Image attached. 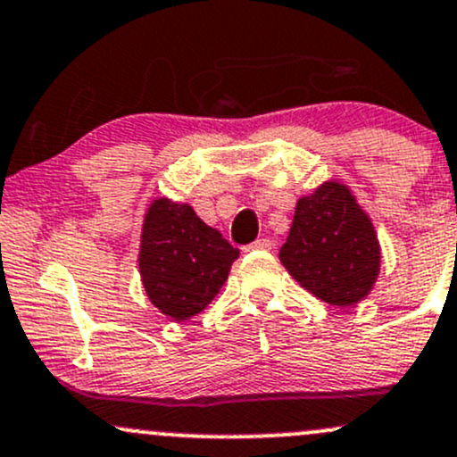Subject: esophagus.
Segmentation results:
<instances>
[{
    "label": "esophagus",
    "instance_id": "1",
    "mask_svg": "<svg viewBox=\"0 0 457 457\" xmlns=\"http://www.w3.org/2000/svg\"><path fill=\"white\" fill-rule=\"evenodd\" d=\"M271 247H273V241H269V238H258V241H253L252 245H249L247 252H252V249H258V252H269Z\"/></svg>",
    "mask_w": 457,
    "mask_h": 457
}]
</instances>
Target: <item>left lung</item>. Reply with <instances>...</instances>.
<instances>
[{
	"label": "left lung",
	"instance_id": "obj_1",
	"mask_svg": "<svg viewBox=\"0 0 457 457\" xmlns=\"http://www.w3.org/2000/svg\"><path fill=\"white\" fill-rule=\"evenodd\" d=\"M280 262L326 304L348 309L366 300L381 271V245L348 186L328 179L297 199Z\"/></svg>",
	"mask_w": 457,
	"mask_h": 457
}]
</instances>
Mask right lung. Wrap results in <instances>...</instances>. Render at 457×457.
<instances>
[{
    "label": "right lung",
    "instance_id": "add662e5",
    "mask_svg": "<svg viewBox=\"0 0 457 457\" xmlns=\"http://www.w3.org/2000/svg\"><path fill=\"white\" fill-rule=\"evenodd\" d=\"M238 249L196 216L190 204L157 196L140 234L142 287L160 313L175 321L201 313L219 295Z\"/></svg>",
    "mask_w": 457,
    "mask_h": 457
}]
</instances>
